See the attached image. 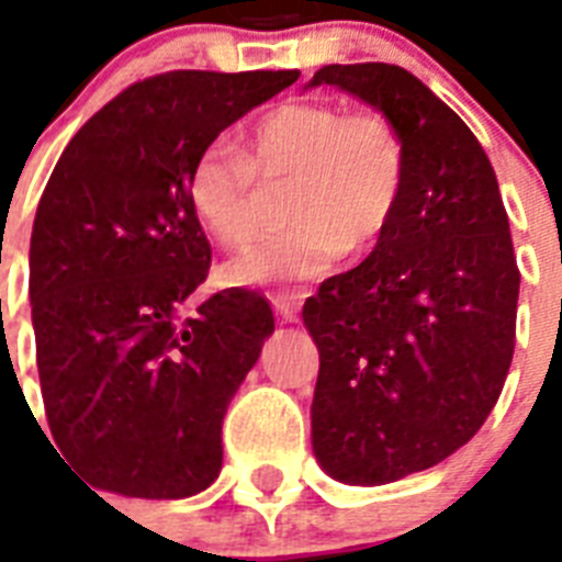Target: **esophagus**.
I'll return each instance as SVG.
<instances>
[{
    "label": "esophagus",
    "instance_id": "obj_1",
    "mask_svg": "<svg viewBox=\"0 0 562 562\" xmlns=\"http://www.w3.org/2000/svg\"><path fill=\"white\" fill-rule=\"evenodd\" d=\"M273 308H277V315L282 317V321H297L300 317V294H277V297H271Z\"/></svg>",
    "mask_w": 562,
    "mask_h": 562
}]
</instances>
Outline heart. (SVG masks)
Returning <instances> with one entry per match:
<instances>
[{
	"mask_svg": "<svg viewBox=\"0 0 562 562\" xmlns=\"http://www.w3.org/2000/svg\"><path fill=\"white\" fill-rule=\"evenodd\" d=\"M285 192L291 227L227 265L233 285L308 280L344 250L368 254L391 233L408 189V148L382 110L335 101H282L241 136V154L210 143L189 169V206L221 245L259 233L265 190Z\"/></svg>",
	"mask_w": 562,
	"mask_h": 562,
	"instance_id": "1",
	"label": "heart"
}]
</instances>
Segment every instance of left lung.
Returning <instances> with one entry per match:
<instances>
[{"label":"left lung","instance_id":"obj_1","mask_svg":"<svg viewBox=\"0 0 562 562\" xmlns=\"http://www.w3.org/2000/svg\"><path fill=\"white\" fill-rule=\"evenodd\" d=\"M312 83L382 110L408 148L391 233L303 306L321 352L317 461L347 484H387L490 417L514 361L519 265L490 157L426 83L393 64H329Z\"/></svg>","mask_w":562,"mask_h":562}]
</instances>
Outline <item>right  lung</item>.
<instances>
[{"label": "right lung", "mask_w": 562, "mask_h": 562, "mask_svg": "<svg viewBox=\"0 0 562 562\" xmlns=\"http://www.w3.org/2000/svg\"><path fill=\"white\" fill-rule=\"evenodd\" d=\"M297 78L151 75L60 154L31 233V321L55 449L92 487L187 498L218 479L221 419L273 312L245 289L192 303L212 247L187 180L224 127Z\"/></svg>", "instance_id": "1"}]
</instances>
